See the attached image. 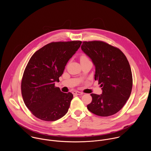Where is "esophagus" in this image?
Returning <instances> with one entry per match:
<instances>
[{"mask_svg": "<svg viewBox=\"0 0 151 151\" xmlns=\"http://www.w3.org/2000/svg\"><path fill=\"white\" fill-rule=\"evenodd\" d=\"M73 94H76V95H82L83 93L78 91H73Z\"/></svg>", "mask_w": 151, "mask_h": 151, "instance_id": "obj_1", "label": "esophagus"}]
</instances>
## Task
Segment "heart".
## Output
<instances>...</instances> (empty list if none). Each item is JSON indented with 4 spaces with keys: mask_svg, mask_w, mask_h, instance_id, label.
<instances>
[{
    "mask_svg": "<svg viewBox=\"0 0 151 151\" xmlns=\"http://www.w3.org/2000/svg\"><path fill=\"white\" fill-rule=\"evenodd\" d=\"M88 60V57L86 56L85 55H82L80 57V60L82 61V60Z\"/></svg>",
    "mask_w": 151,
    "mask_h": 151,
    "instance_id": "b5f03b06",
    "label": "heart"
}]
</instances>
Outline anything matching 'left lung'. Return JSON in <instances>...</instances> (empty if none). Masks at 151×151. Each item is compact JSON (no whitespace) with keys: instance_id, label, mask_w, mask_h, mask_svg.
<instances>
[{"instance_id":"8db88e82","label":"left lung","mask_w":151,"mask_h":151,"mask_svg":"<svg viewBox=\"0 0 151 151\" xmlns=\"http://www.w3.org/2000/svg\"><path fill=\"white\" fill-rule=\"evenodd\" d=\"M81 49L91 59L96 68L94 79L102 87L101 94H91L93 100L88 109L100 116L115 114L132 93L133 77L128 61L119 49L102 41L83 42Z\"/></svg>"}]
</instances>
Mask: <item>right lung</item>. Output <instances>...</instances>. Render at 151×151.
Returning a JSON list of instances; mask_svg holds the SVG:
<instances>
[{"label":"right lung","instance_id":"1","mask_svg":"<svg viewBox=\"0 0 151 151\" xmlns=\"http://www.w3.org/2000/svg\"><path fill=\"white\" fill-rule=\"evenodd\" d=\"M81 41L51 42L30 58L21 81V94L27 108L36 118L54 121L65 115L73 99L55 82H59L67 63L81 45Z\"/></svg>","mask_w":151,"mask_h":151}]
</instances>
